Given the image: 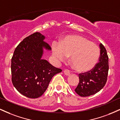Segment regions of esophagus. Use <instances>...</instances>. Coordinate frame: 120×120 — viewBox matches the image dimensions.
<instances>
[{"mask_svg": "<svg viewBox=\"0 0 120 120\" xmlns=\"http://www.w3.org/2000/svg\"><path fill=\"white\" fill-rule=\"evenodd\" d=\"M64 73L65 74V75H69L70 74V71H69L68 69H65L64 71Z\"/></svg>", "mask_w": 120, "mask_h": 120, "instance_id": "esophagus-1", "label": "esophagus"}]
</instances>
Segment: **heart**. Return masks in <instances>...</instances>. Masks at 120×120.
<instances>
[{
    "label": "heart",
    "mask_w": 120,
    "mask_h": 120,
    "mask_svg": "<svg viewBox=\"0 0 120 120\" xmlns=\"http://www.w3.org/2000/svg\"><path fill=\"white\" fill-rule=\"evenodd\" d=\"M51 49L56 61H63L71 56L70 61L73 67L79 71L92 69L98 62L100 56L99 46L79 35L66 37L60 43L53 42Z\"/></svg>",
    "instance_id": "1"
}]
</instances>
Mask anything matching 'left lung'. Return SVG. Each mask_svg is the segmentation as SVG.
<instances>
[{
	"label": "left lung",
	"mask_w": 120,
	"mask_h": 120,
	"mask_svg": "<svg viewBox=\"0 0 120 120\" xmlns=\"http://www.w3.org/2000/svg\"><path fill=\"white\" fill-rule=\"evenodd\" d=\"M99 47V62L91 71L79 74V82L75 91L82 97L97 93L104 87L107 82L109 69L108 56L102 44L100 43Z\"/></svg>",
	"instance_id": "8db88e82"
}]
</instances>
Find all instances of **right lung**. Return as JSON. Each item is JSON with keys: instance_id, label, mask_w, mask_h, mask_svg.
Instances as JSON below:
<instances>
[{"instance_id": "right-lung-1", "label": "right lung", "mask_w": 120, "mask_h": 120, "mask_svg": "<svg viewBox=\"0 0 120 120\" xmlns=\"http://www.w3.org/2000/svg\"><path fill=\"white\" fill-rule=\"evenodd\" d=\"M45 39L39 32L27 37L16 48L11 60L12 83L29 98L42 96L52 78L62 71L42 59L44 49H51Z\"/></svg>"}]
</instances>
